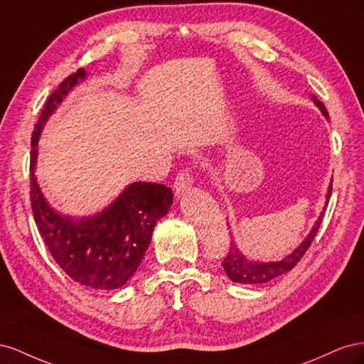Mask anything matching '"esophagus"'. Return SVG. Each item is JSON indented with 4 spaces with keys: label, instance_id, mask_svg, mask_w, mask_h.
Returning <instances> with one entry per match:
<instances>
[{
    "label": "esophagus",
    "instance_id": "esophagus-1",
    "mask_svg": "<svg viewBox=\"0 0 364 364\" xmlns=\"http://www.w3.org/2000/svg\"><path fill=\"white\" fill-rule=\"evenodd\" d=\"M193 176L190 171H181L178 176H176L174 179V193L176 196H183L186 191H188L191 188L193 185Z\"/></svg>",
    "mask_w": 364,
    "mask_h": 364
}]
</instances>
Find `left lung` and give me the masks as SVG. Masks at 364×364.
I'll return each instance as SVG.
<instances>
[{
	"instance_id": "8db88e82",
	"label": "left lung",
	"mask_w": 364,
	"mask_h": 364,
	"mask_svg": "<svg viewBox=\"0 0 364 364\" xmlns=\"http://www.w3.org/2000/svg\"><path fill=\"white\" fill-rule=\"evenodd\" d=\"M311 102L314 103V106L318 107V111L322 112V115L329 119L326 109L323 106L322 102H318L314 95H311ZM331 190H333V179L329 181L328 185V191H326V200L323 205V209L321 215L317 217V220L314 222L313 228L308 235L302 240V243L297 246L291 253H289L287 257H284L281 261H255L247 258L241 249L238 247L237 241L232 240L230 243L229 253L228 257L223 261V269L228 274V278L232 282H238V284H247V285H258V284H266L269 281L277 279L281 274H285L287 272H290L299 259L304 257V253L306 252V249L310 247V245L313 243V240L317 234V229L321 226V222L323 218V213L326 209L329 197H331ZM229 225V222H228Z\"/></svg>"
}]
</instances>
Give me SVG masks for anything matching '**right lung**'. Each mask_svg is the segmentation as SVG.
Segmentation results:
<instances>
[{"instance_id":"add662e5","label":"right lung","mask_w":364,"mask_h":364,"mask_svg":"<svg viewBox=\"0 0 364 364\" xmlns=\"http://www.w3.org/2000/svg\"><path fill=\"white\" fill-rule=\"evenodd\" d=\"M86 77L82 68L63 80L50 95L33 130L30 199L39 234L62 270L85 287L115 290L123 287L139 267L153 229L173 205V191L162 183H129L92 215L63 214L50 205L36 179L39 139L50 117Z\"/></svg>"}]
</instances>
